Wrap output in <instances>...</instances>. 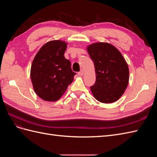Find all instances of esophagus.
<instances>
[{
  "label": "esophagus",
  "mask_w": 157,
  "mask_h": 157,
  "mask_svg": "<svg viewBox=\"0 0 157 157\" xmlns=\"http://www.w3.org/2000/svg\"><path fill=\"white\" fill-rule=\"evenodd\" d=\"M83 74H84V71H83L82 70H81V71H80V72L78 73V75L79 76H82Z\"/></svg>",
  "instance_id": "34e87169"
}]
</instances>
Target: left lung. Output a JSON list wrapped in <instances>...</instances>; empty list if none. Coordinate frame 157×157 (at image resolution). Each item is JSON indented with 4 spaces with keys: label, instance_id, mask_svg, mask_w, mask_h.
<instances>
[{
    "label": "left lung",
    "instance_id": "left-lung-1",
    "mask_svg": "<svg viewBox=\"0 0 157 157\" xmlns=\"http://www.w3.org/2000/svg\"><path fill=\"white\" fill-rule=\"evenodd\" d=\"M93 61L96 80L90 90L94 97L103 103L117 101L129 82V68L115 46L107 42H95L87 46Z\"/></svg>",
    "mask_w": 157,
    "mask_h": 157
}]
</instances>
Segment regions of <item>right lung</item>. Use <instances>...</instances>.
<instances>
[{
    "label": "right lung",
    "mask_w": 157,
    "mask_h": 157,
    "mask_svg": "<svg viewBox=\"0 0 157 157\" xmlns=\"http://www.w3.org/2000/svg\"><path fill=\"white\" fill-rule=\"evenodd\" d=\"M67 43L54 40L42 46L33 59L31 79L35 92L46 101H56L73 82L75 73L64 56Z\"/></svg>",
    "instance_id": "right-lung-1"
}]
</instances>
